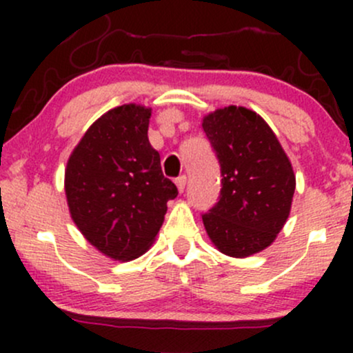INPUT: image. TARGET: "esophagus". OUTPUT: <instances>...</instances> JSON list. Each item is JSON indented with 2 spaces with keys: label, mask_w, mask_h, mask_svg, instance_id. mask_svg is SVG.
Instances as JSON below:
<instances>
[{
  "label": "esophagus",
  "mask_w": 353,
  "mask_h": 353,
  "mask_svg": "<svg viewBox=\"0 0 353 353\" xmlns=\"http://www.w3.org/2000/svg\"><path fill=\"white\" fill-rule=\"evenodd\" d=\"M185 182H188V177H185V176H179L176 179V185H177V189H179V192H184Z\"/></svg>",
  "instance_id": "esophagus-1"
}]
</instances>
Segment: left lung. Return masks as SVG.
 I'll return each instance as SVG.
<instances>
[{
  "label": "left lung",
  "mask_w": 353,
  "mask_h": 353,
  "mask_svg": "<svg viewBox=\"0 0 353 353\" xmlns=\"http://www.w3.org/2000/svg\"><path fill=\"white\" fill-rule=\"evenodd\" d=\"M202 129L221 164L219 202L202 216L219 252L244 259L269 247L292 208L295 174L270 125L257 112L228 106L209 112Z\"/></svg>",
  "instance_id": "left-lung-1"
}]
</instances>
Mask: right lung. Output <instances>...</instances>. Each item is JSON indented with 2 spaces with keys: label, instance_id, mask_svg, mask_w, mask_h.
Wrapping results in <instances>:
<instances>
[{
  "label": "right lung",
  "instance_id": "1",
  "mask_svg": "<svg viewBox=\"0 0 353 353\" xmlns=\"http://www.w3.org/2000/svg\"><path fill=\"white\" fill-rule=\"evenodd\" d=\"M151 108L117 106L94 121L72 149L64 172L68 208L76 228L114 261L143 255L177 196L149 143Z\"/></svg>",
  "mask_w": 353,
  "mask_h": 353
}]
</instances>
